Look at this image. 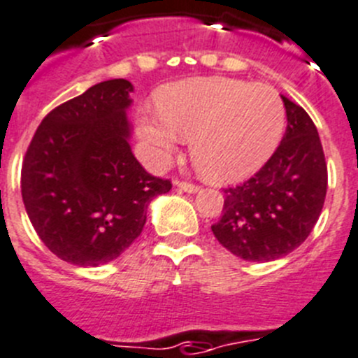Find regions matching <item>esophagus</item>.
I'll use <instances>...</instances> for the list:
<instances>
[{
  "instance_id": "34e87169",
  "label": "esophagus",
  "mask_w": 358,
  "mask_h": 358,
  "mask_svg": "<svg viewBox=\"0 0 358 358\" xmlns=\"http://www.w3.org/2000/svg\"><path fill=\"white\" fill-rule=\"evenodd\" d=\"M176 187H180V189L185 190V192H189V194H194V192H198L199 190V187L196 185V183L185 182V180H176Z\"/></svg>"
}]
</instances>
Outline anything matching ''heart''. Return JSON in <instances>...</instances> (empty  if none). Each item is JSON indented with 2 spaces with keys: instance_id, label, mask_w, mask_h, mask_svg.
<instances>
[{
  "instance_id": "b5f03b06",
  "label": "heart",
  "mask_w": 358,
  "mask_h": 358,
  "mask_svg": "<svg viewBox=\"0 0 358 358\" xmlns=\"http://www.w3.org/2000/svg\"><path fill=\"white\" fill-rule=\"evenodd\" d=\"M159 115H138V138L153 166L168 164L182 138L205 178L236 182L258 171L285 132V103L270 85L190 78L159 90Z\"/></svg>"
}]
</instances>
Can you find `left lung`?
<instances>
[{
  "instance_id": "1",
  "label": "left lung",
  "mask_w": 358,
  "mask_h": 358,
  "mask_svg": "<svg viewBox=\"0 0 358 358\" xmlns=\"http://www.w3.org/2000/svg\"><path fill=\"white\" fill-rule=\"evenodd\" d=\"M285 138L252 178L224 189L212 231L231 255L273 262L295 250L315 228L327 196V162L318 130L299 103L282 96Z\"/></svg>"
}]
</instances>
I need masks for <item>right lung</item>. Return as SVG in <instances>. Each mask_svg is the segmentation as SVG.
<instances>
[{
	"mask_svg": "<svg viewBox=\"0 0 358 358\" xmlns=\"http://www.w3.org/2000/svg\"><path fill=\"white\" fill-rule=\"evenodd\" d=\"M132 90L127 79H111L63 102L42 120L26 152V212L45 247L72 265L118 258L141 235L148 203L171 190L130 150Z\"/></svg>",
	"mask_w": 358,
	"mask_h": 358,
	"instance_id": "right-lung-1",
	"label": "right lung"
}]
</instances>
